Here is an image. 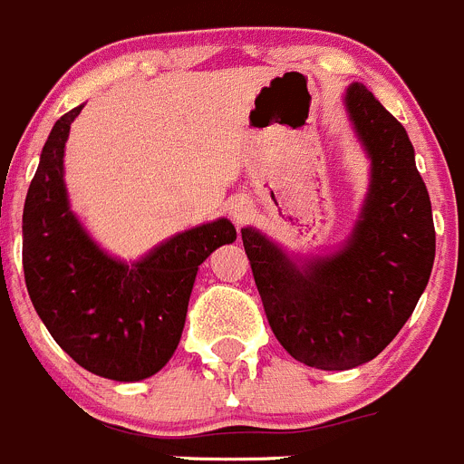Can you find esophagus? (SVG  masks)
<instances>
[{"mask_svg":"<svg viewBox=\"0 0 464 464\" xmlns=\"http://www.w3.org/2000/svg\"><path fill=\"white\" fill-rule=\"evenodd\" d=\"M252 206L249 203H236V206L231 208V218L233 222L237 224V227H245L249 219H252Z\"/></svg>","mask_w":464,"mask_h":464,"instance_id":"1","label":"esophagus"}]
</instances>
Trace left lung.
<instances>
[{"instance_id": "1", "label": "left lung", "mask_w": 464, "mask_h": 464, "mask_svg": "<svg viewBox=\"0 0 464 464\" xmlns=\"http://www.w3.org/2000/svg\"><path fill=\"white\" fill-rule=\"evenodd\" d=\"M345 107L371 155V189L348 245L295 266L275 242L242 228L276 341L297 362L348 371L378 357L408 323L435 261L430 197L401 123L363 84Z\"/></svg>"}]
</instances>
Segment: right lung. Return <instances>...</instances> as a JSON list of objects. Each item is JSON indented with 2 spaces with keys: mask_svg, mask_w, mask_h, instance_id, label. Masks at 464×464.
<instances>
[{
  "mask_svg": "<svg viewBox=\"0 0 464 464\" xmlns=\"http://www.w3.org/2000/svg\"><path fill=\"white\" fill-rule=\"evenodd\" d=\"M82 105L52 128L23 212L29 297L52 339L82 369L134 382L158 373L179 348L197 270L236 240L228 219L179 233L141 261L121 263L93 245L68 208L63 146Z\"/></svg>",
  "mask_w": 464,
  "mask_h": 464,
  "instance_id": "obj_1",
  "label": "right lung"
}]
</instances>
